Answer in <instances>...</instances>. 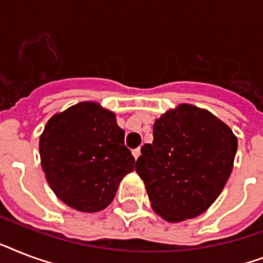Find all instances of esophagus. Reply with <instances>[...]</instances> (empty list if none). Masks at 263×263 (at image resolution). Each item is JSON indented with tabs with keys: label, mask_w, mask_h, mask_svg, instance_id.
Here are the masks:
<instances>
[{
	"label": "esophagus",
	"mask_w": 263,
	"mask_h": 263,
	"mask_svg": "<svg viewBox=\"0 0 263 263\" xmlns=\"http://www.w3.org/2000/svg\"><path fill=\"white\" fill-rule=\"evenodd\" d=\"M132 156L135 157V160H138L140 156V148H135V150H132Z\"/></svg>",
	"instance_id": "esophagus-1"
}]
</instances>
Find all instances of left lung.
Listing matches in <instances>:
<instances>
[{"label":"left lung","mask_w":263,"mask_h":263,"mask_svg":"<svg viewBox=\"0 0 263 263\" xmlns=\"http://www.w3.org/2000/svg\"><path fill=\"white\" fill-rule=\"evenodd\" d=\"M153 136L136 161L153 209L171 222L202 214L232 172L236 136L216 116L185 103L161 116Z\"/></svg>","instance_id":"left-lung-1"}]
</instances>
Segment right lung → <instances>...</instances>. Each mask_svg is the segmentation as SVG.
<instances>
[{"instance_id":"add662e5","label":"right lung","mask_w":263,"mask_h":263,"mask_svg":"<svg viewBox=\"0 0 263 263\" xmlns=\"http://www.w3.org/2000/svg\"><path fill=\"white\" fill-rule=\"evenodd\" d=\"M39 152L51 190L80 212L109 206L120 181L135 168L116 116L94 102L53 116L43 129Z\"/></svg>"}]
</instances>
